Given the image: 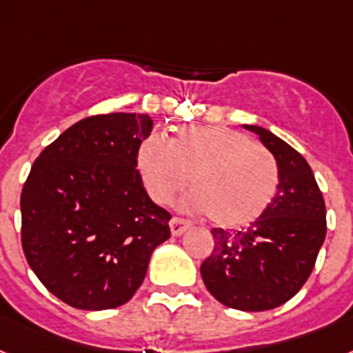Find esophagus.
<instances>
[{
  "mask_svg": "<svg viewBox=\"0 0 353 353\" xmlns=\"http://www.w3.org/2000/svg\"><path fill=\"white\" fill-rule=\"evenodd\" d=\"M191 227V222L185 220V218H180V216H173L170 222V229H171V234L174 236H180L182 232H185Z\"/></svg>",
  "mask_w": 353,
  "mask_h": 353,
  "instance_id": "obj_1",
  "label": "esophagus"
}]
</instances>
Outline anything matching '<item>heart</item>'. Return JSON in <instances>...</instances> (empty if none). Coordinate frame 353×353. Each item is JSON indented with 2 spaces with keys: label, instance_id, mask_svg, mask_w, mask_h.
Masks as SVG:
<instances>
[{
  "label": "heart",
  "instance_id": "1",
  "mask_svg": "<svg viewBox=\"0 0 353 353\" xmlns=\"http://www.w3.org/2000/svg\"><path fill=\"white\" fill-rule=\"evenodd\" d=\"M137 170L145 191L165 205L188 188L183 209L208 212L216 225L245 227L274 200L279 170L274 155L240 131L183 128L174 141L151 133L137 150Z\"/></svg>",
  "mask_w": 353,
  "mask_h": 353
}]
</instances>
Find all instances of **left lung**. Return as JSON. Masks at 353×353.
<instances>
[{"mask_svg":"<svg viewBox=\"0 0 353 353\" xmlns=\"http://www.w3.org/2000/svg\"><path fill=\"white\" fill-rule=\"evenodd\" d=\"M245 128L274 155L278 191L247 229H212L214 247L200 272L225 307L261 312L294 298L312 274L327 236V208L310 165L292 145L265 128Z\"/></svg>","mask_w":353,"mask_h":353,"instance_id":"left-lung-1","label":"left lung"}]
</instances>
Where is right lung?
I'll list each match as a JSON object with an SVG mask.
<instances>
[{
  "mask_svg": "<svg viewBox=\"0 0 353 353\" xmlns=\"http://www.w3.org/2000/svg\"><path fill=\"white\" fill-rule=\"evenodd\" d=\"M153 121L106 113L75 122L41 151L21 191V245L55 298L81 310L117 308L144 281L171 214L151 202L137 150Z\"/></svg>",
  "mask_w": 353,
  "mask_h": 353,
  "instance_id": "add662e5",
  "label": "right lung"
}]
</instances>
